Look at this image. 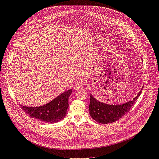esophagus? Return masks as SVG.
I'll list each match as a JSON object with an SVG mask.
<instances>
[{
  "mask_svg": "<svg viewBox=\"0 0 159 159\" xmlns=\"http://www.w3.org/2000/svg\"><path fill=\"white\" fill-rule=\"evenodd\" d=\"M83 88V84L82 83H76L75 85V87H74V90H76V91H78V90H81Z\"/></svg>",
  "mask_w": 159,
  "mask_h": 159,
  "instance_id": "esophagus-1",
  "label": "esophagus"
}]
</instances>
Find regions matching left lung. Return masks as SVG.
I'll use <instances>...</instances> for the list:
<instances>
[{
    "label": "left lung",
    "mask_w": 159,
    "mask_h": 159,
    "mask_svg": "<svg viewBox=\"0 0 159 159\" xmlns=\"http://www.w3.org/2000/svg\"><path fill=\"white\" fill-rule=\"evenodd\" d=\"M142 89L138 93L133 100L120 105H109L99 102L90 94V102L89 105L90 114L92 118L96 122L102 124L114 122L125 114L128 113L134 102L140 96Z\"/></svg>",
    "instance_id": "8db88e82"
}]
</instances>
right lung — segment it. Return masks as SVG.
<instances>
[{
	"label": "right lung",
	"instance_id": "right-lung-1",
	"mask_svg": "<svg viewBox=\"0 0 159 159\" xmlns=\"http://www.w3.org/2000/svg\"><path fill=\"white\" fill-rule=\"evenodd\" d=\"M71 93L72 90L70 89L42 106L27 107L20 105V107L32 118L46 122L56 123L66 116L69 107V97Z\"/></svg>",
	"mask_w": 159,
	"mask_h": 159
}]
</instances>
